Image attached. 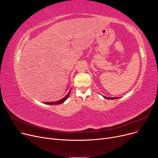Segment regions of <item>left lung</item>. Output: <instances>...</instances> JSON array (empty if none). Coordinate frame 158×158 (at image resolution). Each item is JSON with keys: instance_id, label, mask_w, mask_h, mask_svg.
Masks as SVG:
<instances>
[{"instance_id": "obj_1", "label": "left lung", "mask_w": 158, "mask_h": 158, "mask_svg": "<svg viewBox=\"0 0 158 158\" xmlns=\"http://www.w3.org/2000/svg\"><path fill=\"white\" fill-rule=\"evenodd\" d=\"M104 98L107 99H115V98H118V97H104Z\"/></svg>"}]
</instances>
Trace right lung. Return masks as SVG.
I'll list each match as a JSON object with an SVG mask.
<instances>
[{"label": "right lung", "instance_id": "add662e5", "mask_svg": "<svg viewBox=\"0 0 158 158\" xmlns=\"http://www.w3.org/2000/svg\"><path fill=\"white\" fill-rule=\"evenodd\" d=\"M70 92H71V90H70V91H69V94H68L67 95H66L64 98H63L62 99H61V100H60V101H56V102H45V104H50V105H53V104H55V105H56V104H61V103L64 102L66 100V99L68 98V97H69V95H70Z\"/></svg>", "mask_w": 158, "mask_h": 158}]
</instances>
